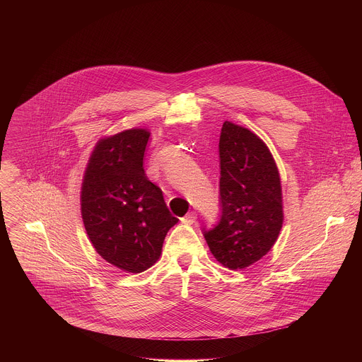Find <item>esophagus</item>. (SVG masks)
I'll list each match as a JSON object with an SVG mask.
<instances>
[{"instance_id":"esophagus-1","label":"esophagus","mask_w":362,"mask_h":362,"mask_svg":"<svg viewBox=\"0 0 362 362\" xmlns=\"http://www.w3.org/2000/svg\"><path fill=\"white\" fill-rule=\"evenodd\" d=\"M182 223H187V224H194L197 221V213L195 211H189L185 214V217L181 218Z\"/></svg>"}]
</instances>
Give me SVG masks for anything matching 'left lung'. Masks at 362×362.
Segmentation results:
<instances>
[{"instance_id": "8db88e82", "label": "left lung", "mask_w": 362, "mask_h": 362, "mask_svg": "<svg viewBox=\"0 0 362 362\" xmlns=\"http://www.w3.org/2000/svg\"><path fill=\"white\" fill-rule=\"evenodd\" d=\"M218 157L220 218L202 231L223 266L245 269L270 251L281 230L280 175L262 139L228 121L221 127Z\"/></svg>"}]
</instances>
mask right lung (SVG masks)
<instances>
[{
	"label": "right lung",
	"instance_id": "right-lung-1",
	"mask_svg": "<svg viewBox=\"0 0 362 362\" xmlns=\"http://www.w3.org/2000/svg\"><path fill=\"white\" fill-rule=\"evenodd\" d=\"M149 136L145 129H128L100 141L82 184V218L95 250L131 273L153 266L167 231L178 221L145 174Z\"/></svg>",
	"mask_w": 362,
	"mask_h": 362
}]
</instances>
